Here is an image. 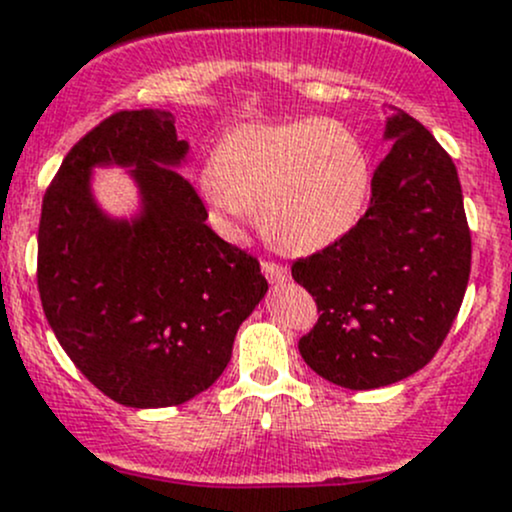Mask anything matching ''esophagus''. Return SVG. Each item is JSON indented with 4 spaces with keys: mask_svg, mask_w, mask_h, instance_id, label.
Instances as JSON below:
<instances>
[{
    "mask_svg": "<svg viewBox=\"0 0 512 512\" xmlns=\"http://www.w3.org/2000/svg\"><path fill=\"white\" fill-rule=\"evenodd\" d=\"M262 272H265V277L272 282V285H285L289 280L287 265H280V262L265 260L262 262Z\"/></svg>",
    "mask_w": 512,
    "mask_h": 512,
    "instance_id": "1",
    "label": "esophagus"
}]
</instances>
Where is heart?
Segmentation results:
<instances>
[{"label": "heart", "mask_w": 512, "mask_h": 512, "mask_svg": "<svg viewBox=\"0 0 512 512\" xmlns=\"http://www.w3.org/2000/svg\"><path fill=\"white\" fill-rule=\"evenodd\" d=\"M203 188L218 213H260L280 250L314 252L361 220L371 163L364 141L339 121L245 123L218 143Z\"/></svg>", "instance_id": "obj_1"}]
</instances>
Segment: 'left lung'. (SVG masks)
<instances>
[{
	"label": "left lung",
	"mask_w": 512,
	"mask_h": 512,
	"mask_svg": "<svg viewBox=\"0 0 512 512\" xmlns=\"http://www.w3.org/2000/svg\"><path fill=\"white\" fill-rule=\"evenodd\" d=\"M396 138L371 200L344 237L297 257L292 277L317 302L302 359L344 389H379L441 349L471 275V227L451 156L416 118L389 106Z\"/></svg>",
	"instance_id": "8db88e82"
}]
</instances>
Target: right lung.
<instances>
[{
	"instance_id": "add662e5",
	"label": "right lung",
	"mask_w": 512,
	"mask_h": 512,
	"mask_svg": "<svg viewBox=\"0 0 512 512\" xmlns=\"http://www.w3.org/2000/svg\"><path fill=\"white\" fill-rule=\"evenodd\" d=\"M188 143L168 111H118L56 170L39 220L36 285L76 369L133 409L178 406L215 384L267 280L247 250L215 235L175 165ZM131 164L144 218L108 221L88 193L94 164Z\"/></svg>"
}]
</instances>
